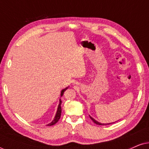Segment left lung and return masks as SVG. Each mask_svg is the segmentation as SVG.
Masks as SVG:
<instances>
[{
  "label": "left lung",
  "mask_w": 149,
  "mask_h": 149,
  "mask_svg": "<svg viewBox=\"0 0 149 149\" xmlns=\"http://www.w3.org/2000/svg\"><path fill=\"white\" fill-rule=\"evenodd\" d=\"M89 117H90V119L92 120V121L94 122L95 124H97V125H109V124H111V123H106V124H104V123H99V122H97V121H95L94 119H93V118L91 117V116H89Z\"/></svg>",
  "instance_id": "8db88e82"
}]
</instances>
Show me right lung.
I'll list each match as a JSON object with an SVG mask.
<instances>
[{"instance_id": "obj_1", "label": "right lung", "mask_w": 149, "mask_h": 149, "mask_svg": "<svg viewBox=\"0 0 149 149\" xmlns=\"http://www.w3.org/2000/svg\"><path fill=\"white\" fill-rule=\"evenodd\" d=\"M68 88V87H66V88L62 89V91H61V94H60L61 96H62L63 94H64V91H66ZM61 104H62V101H61V100L60 99V103H59V105H58V110H57L56 116H55L54 119L52 121V122H51L50 123L48 124V125H47L48 126H51V125H54V124H56L57 122L59 121V119H60L61 113H62V107H61Z\"/></svg>"}]
</instances>
